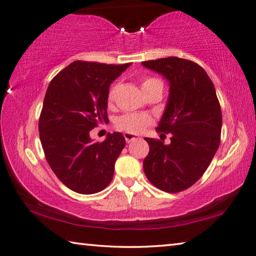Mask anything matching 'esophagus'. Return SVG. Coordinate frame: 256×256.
Returning a JSON list of instances; mask_svg holds the SVG:
<instances>
[{
    "label": "esophagus",
    "mask_w": 256,
    "mask_h": 256,
    "mask_svg": "<svg viewBox=\"0 0 256 256\" xmlns=\"http://www.w3.org/2000/svg\"><path fill=\"white\" fill-rule=\"evenodd\" d=\"M124 138H125V141L128 142V144H130V142H132L133 140H136V138H138L136 136H134V134H131V133H124Z\"/></svg>",
    "instance_id": "1"
}]
</instances>
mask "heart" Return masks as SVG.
Segmentation results:
<instances>
[{
	"instance_id": "obj_1",
	"label": "heart",
	"mask_w": 256,
	"mask_h": 256,
	"mask_svg": "<svg viewBox=\"0 0 256 256\" xmlns=\"http://www.w3.org/2000/svg\"><path fill=\"white\" fill-rule=\"evenodd\" d=\"M142 90L146 94H148L150 92H152L154 89L158 88V86H162V81L156 79V78H146L142 81ZM116 90H118V86H112L108 92L107 102L108 105H112V102L115 100L116 96ZM151 120L149 116L141 115V114H125L120 116L116 120V128L123 131L131 133V134H138L144 131V130L150 124Z\"/></svg>"
}]
</instances>
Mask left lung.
Masks as SVG:
<instances>
[{
  "label": "left lung",
  "mask_w": 256,
  "mask_h": 256,
  "mask_svg": "<svg viewBox=\"0 0 256 256\" xmlns=\"http://www.w3.org/2000/svg\"><path fill=\"white\" fill-rule=\"evenodd\" d=\"M170 84V96L157 132L170 133V144L146 138L149 154L144 170L156 188L177 193L201 178L220 144L222 115L214 86L192 60L164 58L142 62Z\"/></svg>",
  "instance_id": "left-lung-1"
}]
</instances>
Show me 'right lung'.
Wrapping results in <instances>:
<instances>
[{
  "label": "right lung",
  "mask_w": 256,
  "mask_h": 256,
  "mask_svg": "<svg viewBox=\"0 0 256 256\" xmlns=\"http://www.w3.org/2000/svg\"><path fill=\"white\" fill-rule=\"evenodd\" d=\"M131 63L114 66L76 60L47 88L40 118V136L47 162L62 183L80 194L98 193L114 176L125 146L122 133L94 142L90 131L108 122L110 86Z\"/></svg>",
  "instance_id": "right-lung-1"
}]
</instances>
